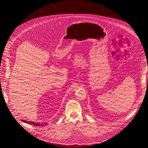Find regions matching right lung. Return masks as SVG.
<instances>
[{"label": "right lung", "instance_id": "obj_1", "mask_svg": "<svg viewBox=\"0 0 148 148\" xmlns=\"http://www.w3.org/2000/svg\"><path fill=\"white\" fill-rule=\"evenodd\" d=\"M23 122H26V123H29V124H32V125H33L34 126H45L47 124V123L45 122V123H34V122H30V121H26L25 120H22Z\"/></svg>", "mask_w": 148, "mask_h": 148}]
</instances>
